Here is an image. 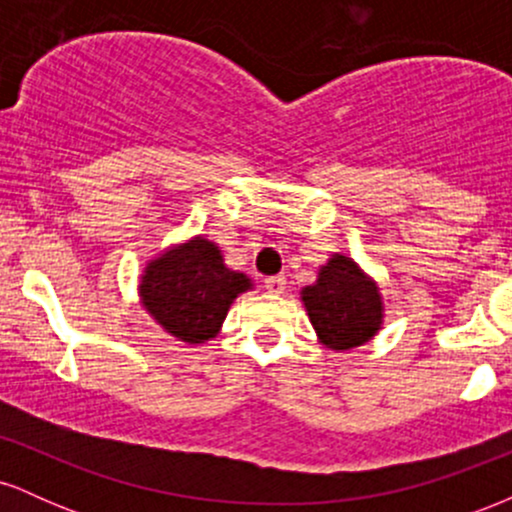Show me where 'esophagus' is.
<instances>
[{"label":"esophagus","mask_w":512,"mask_h":512,"mask_svg":"<svg viewBox=\"0 0 512 512\" xmlns=\"http://www.w3.org/2000/svg\"><path fill=\"white\" fill-rule=\"evenodd\" d=\"M264 289L269 293H284L286 289V276H269V279H264Z\"/></svg>","instance_id":"34e87169"}]
</instances>
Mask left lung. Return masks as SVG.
Here are the masks:
<instances>
[{
  "label": "left lung",
  "instance_id": "8db88e82",
  "mask_svg": "<svg viewBox=\"0 0 512 512\" xmlns=\"http://www.w3.org/2000/svg\"><path fill=\"white\" fill-rule=\"evenodd\" d=\"M317 339L334 351L354 349L375 337L383 322V298L375 281L351 257L334 255L301 291Z\"/></svg>",
  "mask_w": 512,
  "mask_h": 512
}]
</instances>
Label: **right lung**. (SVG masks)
<instances>
[{
    "mask_svg": "<svg viewBox=\"0 0 512 512\" xmlns=\"http://www.w3.org/2000/svg\"><path fill=\"white\" fill-rule=\"evenodd\" d=\"M250 286L248 276L223 264L211 240L197 236L146 264L139 296L163 330L202 344L219 334L231 303Z\"/></svg>",
    "mask_w": 512,
    "mask_h": 512,
    "instance_id": "right-lung-1",
    "label": "right lung"
}]
</instances>
